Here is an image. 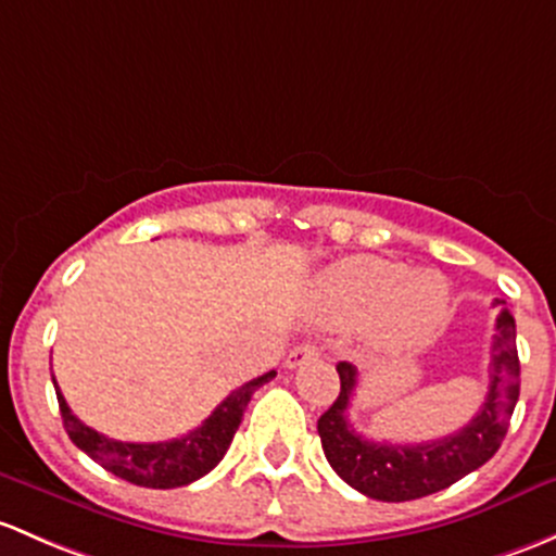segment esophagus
Masks as SVG:
<instances>
[{"instance_id":"1","label":"esophagus","mask_w":556,"mask_h":556,"mask_svg":"<svg viewBox=\"0 0 556 556\" xmlns=\"http://www.w3.org/2000/svg\"><path fill=\"white\" fill-rule=\"evenodd\" d=\"M317 356H319V349L314 346V343H301V346H295L293 352L288 354V359H285V365H288L290 370H293V367L306 365V362L317 359Z\"/></svg>"}]
</instances>
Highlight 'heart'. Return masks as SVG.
I'll list each match as a JSON object with an SVG mask.
<instances>
[{"mask_svg":"<svg viewBox=\"0 0 556 556\" xmlns=\"http://www.w3.org/2000/svg\"><path fill=\"white\" fill-rule=\"evenodd\" d=\"M317 298L330 323H370L378 346L410 349L442 325L450 290L437 271H407L405 263L359 255L325 271Z\"/></svg>","mask_w":556,"mask_h":556,"instance_id":"b5f03b06","label":"heart"}]
</instances>
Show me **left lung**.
Listing matches in <instances>:
<instances>
[{
	"label": "left lung",
	"mask_w": 556,
	"mask_h": 556,
	"mask_svg": "<svg viewBox=\"0 0 556 556\" xmlns=\"http://www.w3.org/2000/svg\"><path fill=\"white\" fill-rule=\"evenodd\" d=\"M341 394L330 410L317 420L319 440L327 464L336 475L367 498L416 501L424 495L440 493L488 464L509 431L514 405L519 400V356H517V325L509 308L495 319L493 346H490V386L482 407L464 429L442 440L418 442V445H391V442H370L356 434L349 424L346 410L356 389V367L338 362Z\"/></svg>",
	"instance_id": "left-lung-1"
}]
</instances>
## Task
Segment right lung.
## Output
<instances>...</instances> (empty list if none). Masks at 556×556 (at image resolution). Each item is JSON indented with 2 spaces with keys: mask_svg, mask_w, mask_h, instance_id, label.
I'll return each instance as SVG.
<instances>
[{
  "mask_svg": "<svg viewBox=\"0 0 556 556\" xmlns=\"http://www.w3.org/2000/svg\"><path fill=\"white\" fill-rule=\"evenodd\" d=\"M277 376L268 370L266 376L253 378L237 391H231L224 402L213 410V416L189 431L186 437L170 442H119L111 437L101 434V431L90 429L74 416L72 407L63 400L61 389L55 386L58 405H61L63 429L72 437V442L79 450H85L96 464L111 471L114 477L127 479V482L140 484V488H154V490H170L191 484L213 471L220 464V458L229 450L233 434H237L239 424H242L244 407H248L250 396ZM55 383V378H52Z\"/></svg>",
  "mask_w": 556,
  "mask_h": 556,
  "instance_id": "right-lung-1",
  "label": "right lung"
}]
</instances>
